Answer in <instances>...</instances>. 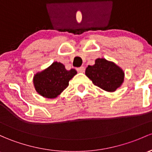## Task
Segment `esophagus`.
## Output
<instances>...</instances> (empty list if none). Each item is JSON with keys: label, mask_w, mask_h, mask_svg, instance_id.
Segmentation results:
<instances>
[{"label": "esophagus", "mask_w": 152, "mask_h": 152, "mask_svg": "<svg viewBox=\"0 0 152 152\" xmlns=\"http://www.w3.org/2000/svg\"><path fill=\"white\" fill-rule=\"evenodd\" d=\"M77 70L78 72H85V67H84V66H80V67L77 68Z\"/></svg>", "instance_id": "obj_1"}]
</instances>
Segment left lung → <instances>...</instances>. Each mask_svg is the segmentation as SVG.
<instances>
[{"mask_svg":"<svg viewBox=\"0 0 152 152\" xmlns=\"http://www.w3.org/2000/svg\"><path fill=\"white\" fill-rule=\"evenodd\" d=\"M86 75L93 83L108 92H114L122 86L125 73L120 66L105 58H97L95 64L88 65Z\"/></svg>","mask_w":152,"mask_h":152,"instance_id":"obj_1","label":"left lung"}]
</instances>
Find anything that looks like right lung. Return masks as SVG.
<instances>
[{
	"label": "right lung",
	"instance_id": "1",
	"mask_svg": "<svg viewBox=\"0 0 152 152\" xmlns=\"http://www.w3.org/2000/svg\"><path fill=\"white\" fill-rule=\"evenodd\" d=\"M77 74L75 69L66 70L63 64L55 61L34 75L33 84L40 96L54 99L69 86V81Z\"/></svg>",
	"mask_w": 152,
	"mask_h": 152
}]
</instances>
